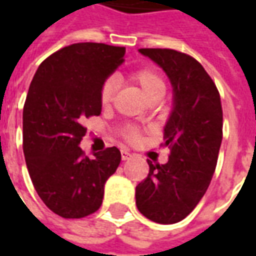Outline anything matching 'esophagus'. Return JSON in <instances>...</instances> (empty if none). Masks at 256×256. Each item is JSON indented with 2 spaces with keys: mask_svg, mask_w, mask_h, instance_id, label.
Here are the masks:
<instances>
[{
  "mask_svg": "<svg viewBox=\"0 0 256 256\" xmlns=\"http://www.w3.org/2000/svg\"><path fill=\"white\" fill-rule=\"evenodd\" d=\"M120 154H122V160H128V159L132 158V154H130V152L126 150H122V152H120Z\"/></svg>",
  "mask_w": 256,
  "mask_h": 256,
  "instance_id": "obj_1",
  "label": "esophagus"
}]
</instances>
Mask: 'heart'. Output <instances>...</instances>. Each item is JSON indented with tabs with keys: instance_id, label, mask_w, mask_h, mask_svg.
<instances>
[{
	"instance_id": "b5f03b06",
	"label": "heart",
	"mask_w": 256,
	"mask_h": 256,
	"mask_svg": "<svg viewBox=\"0 0 256 256\" xmlns=\"http://www.w3.org/2000/svg\"><path fill=\"white\" fill-rule=\"evenodd\" d=\"M130 79L133 80L134 84H137L141 88V92L144 97L148 100V102L152 101H159L164 96L167 90L166 79L162 75L159 70H156L155 67H142L136 70L130 75ZM118 84L114 78H108L101 84L100 88V102L101 106L106 108L112 104L115 93H116ZM123 134L128 140V142H138L141 138V132L138 128L128 124L123 128Z\"/></svg>"
}]
</instances>
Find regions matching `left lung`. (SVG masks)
<instances>
[{"mask_svg": "<svg viewBox=\"0 0 256 256\" xmlns=\"http://www.w3.org/2000/svg\"><path fill=\"white\" fill-rule=\"evenodd\" d=\"M167 74L174 106L164 126V164L148 160L150 172L136 186V204L148 220L170 225L188 216L214 176L222 142L220 92L203 66L172 49H140Z\"/></svg>", "mask_w": 256, "mask_h": 256, "instance_id": "obj_1", "label": "left lung"}]
</instances>
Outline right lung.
<instances>
[{"mask_svg":"<svg viewBox=\"0 0 256 256\" xmlns=\"http://www.w3.org/2000/svg\"><path fill=\"white\" fill-rule=\"evenodd\" d=\"M126 49L80 42L44 60L23 108V150L32 185L48 208L84 218L100 208L104 185L116 172V146L90 159L80 150L84 118L101 114L100 88L123 63Z\"/></svg>","mask_w":256,"mask_h":256,"instance_id":"obj_1","label":"right lung"}]
</instances>
